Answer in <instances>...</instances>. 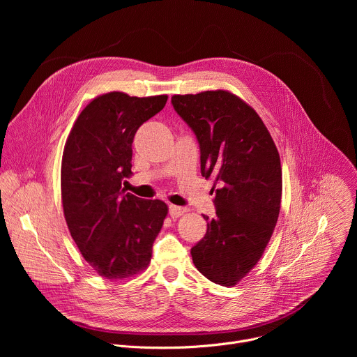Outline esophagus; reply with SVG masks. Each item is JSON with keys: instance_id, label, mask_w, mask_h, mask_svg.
I'll return each instance as SVG.
<instances>
[{"instance_id": "esophagus-1", "label": "esophagus", "mask_w": 357, "mask_h": 357, "mask_svg": "<svg viewBox=\"0 0 357 357\" xmlns=\"http://www.w3.org/2000/svg\"><path fill=\"white\" fill-rule=\"evenodd\" d=\"M186 212H188L186 208H181V206H175V205H171V206H169V215H171L172 218H179V216L185 215Z\"/></svg>"}]
</instances>
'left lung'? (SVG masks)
<instances>
[{
	"label": "left lung",
	"instance_id": "left-lung-1",
	"mask_svg": "<svg viewBox=\"0 0 357 357\" xmlns=\"http://www.w3.org/2000/svg\"><path fill=\"white\" fill-rule=\"evenodd\" d=\"M175 112L200 146V172L219 185L216 218L190 254L212 282L233 287L259 263L275 229L282 195L278 149L252 107L227 90L175 94Z\"/></svg>",
	"mask_w": 357,
	"mask_h": 357
}]
</instances>
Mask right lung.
Here are the masks:
<instances>
[{"mask_svg":"<svg viewBox=\"0 0 357 357\" xmlns=\"http://www.w3.org/2000/svg\"><path fill=\"white\" fill-rule=\"evenodd\" d=\"M167 94L97 96L82 110L66 139L61 189L65 220L84 260L107 280L145 270L168 206L124 190L131 172L132 139L160 113Z\"/></svg>","mask_w":357,"mask_h":357,"instance_id":"right-lung-1","label":"right lung"}]
</instances>
